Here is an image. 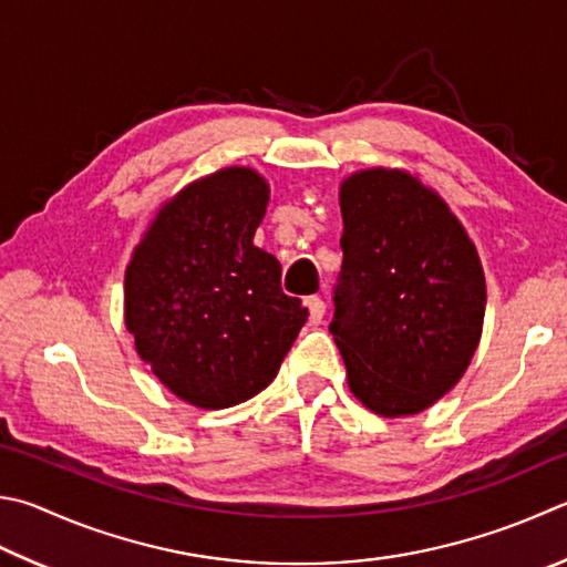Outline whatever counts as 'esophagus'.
<instances>
[{"instance_id":"34e87169","label":"esophagus","mask_w":567,"mask_h":567,"mask_svg":"<svg viewBox=\"0 0 567 567\" xmlns=\"http://www.w3.org/2000/svg\"><path fill=\"white\" fill-rule=\"evenodd\" d=\"M307 310H310V322L312 324H319L324 319V312H327V305L319 300V297H310L307 300Z\"/></svg>"}]
</instances>
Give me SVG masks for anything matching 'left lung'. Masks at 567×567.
<instances>
[{"label":"left lung","instance_id":"obj_1","mask_svg":"<svg viewBox=\"0 0 567 567\" xmlns=\"http://www.w3.org/2000/svg\"><path fill=\"white\" fill-rule=\"evenodd\" d=\"M342 272L329 324L352 394L409 416L449 394L471 364L486 277L468 233L409 171L364 168L339 185Z\"/></svg>","mask_w":567,"mask_h":567}]
</instances>
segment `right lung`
Wrapping results in <instances>:
<instances>
[{"label": "right lung", "mask_w": 567, "mask_h": 567, "mask_svg": "<svg viewBox=\"0 0 567 567\" xmlns=\"http://www.w3.org/2000/svg\"><path fill=\"white\" fill-rule=\"evenodd\" d=\"M270 185L230 166L161 205L123 280L136 352L178 399L198 409L248 401L277 377L307 322L282 292V267L252 243Z\"/></svg>", "instance_id": "obj_1"}]
</instances>
